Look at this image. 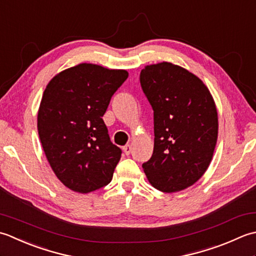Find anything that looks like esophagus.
Masks as SVG:
<instances>
[{
    "instance_id": "obj_1",
    "label": "esophagus",
    "mask_w": 256,
    "mask_h": 256,
    "mask_svg": "<svg viewBox=\"0 0 256 256\" xmlns=\"http://www.w3.org/2000/svg\"><path fill=\"white\" fill-rule=\"evenodd\" d=\"M124 154H126L127 156L128 154H130V152H132V146H130V144H126V146H124Z\"/></svg>"
}]
</instances>
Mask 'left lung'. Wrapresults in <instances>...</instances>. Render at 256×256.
<instances>
[{
	"instance_id": "obj_1",
	"label": "left lung",
	"mask_w": 256,
	"mask_h": 256,
	"mask_svg": "<svg viewBox=\"0 0 256 256\" xmlns=\"http://www.w3.org/2000/svg\"><path fill=\"white\" fill-rule=\"evenodd\" d=\"M154 109V146L142 164L150 184L166 194L186 189L204 174L218 140V112L210 90L184 67L162 62L140 72Z\"/></svg>"
}]
</instances>
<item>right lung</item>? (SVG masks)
<instances>
[{
    "mask_svg": "<svg viewBox=\"0 0 256 256\" xmlns=\"http://www.w3.org/2000/svg\"><path fill=\"white\" fill-rule=\"evenodd\" d=\"M127 77V70L82 62L46 86L38 130L50 168L68 189L88 194L112 181L122 149L110 142L102 116Z\"/></svg>",
    "mask_w": 256,
    "mask_h": 256,
    "instance_id": "right-lung-1",
    "label": "right lung"
}]
</instances>
